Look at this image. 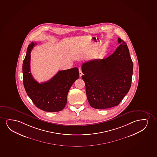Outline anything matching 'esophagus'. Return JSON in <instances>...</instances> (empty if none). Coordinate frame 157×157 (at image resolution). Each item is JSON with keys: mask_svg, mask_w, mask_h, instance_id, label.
<instances>
[{"mask_svg": "<svg viewBox=\"0 0 157 157\" xmlns=\"http://www.w3.org/2000/svg\"><path fill=\"white\" fill-rule=\"evenodd\" d=\"M79 73L80 77H82V75H83V73L82 72V70H81L80 68L79 69Z\"/></svg>", "mask_w": 157, "mask_h": 157, "instance_id": "1", "label": "esophagus"}]
</instances>
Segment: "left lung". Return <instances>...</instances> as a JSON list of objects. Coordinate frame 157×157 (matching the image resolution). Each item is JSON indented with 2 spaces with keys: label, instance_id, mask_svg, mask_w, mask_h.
I'll list each match as a JSON object with an SVG mask.
<instances>
[{
  "label": "left lung",
  "instance_id": "left-lung-1",
  "mask_svg": "<svg viewBox=\"0 0 157 157\" xmlns=\"http://www.w3.org/2000/svg\"><path fill=\"white\" fill-rule=\"evenodd\" d=\"M118 41L120 45L112 55L82 65L88 101L95 109L118 105L130 89L133 63L126 43L119 38Z\"/></svg>",
  "mask_w": 157,
  "mask_h": 157
}]
</instances>
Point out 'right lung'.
<instances>
[{"mask_svg":"<svg viewBox=\"0 0 157 157\" xmlns=\"http://www.w3.org/2000/svg\"><path fill=\"white\" fill-rule=\"evenodd\" d=\"M37 44L31 42L22 65L23 85L27 95L38 109L46 112H58L67 104L70 88L79 78L77 67L59 71L51 79L39 84L30 72L31 51Z\"/></svg>","mask_w":157,"mask_h":157,"instance_id":"add662e5","label":"right lung"}]
</instances>
